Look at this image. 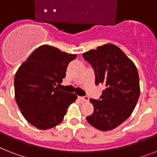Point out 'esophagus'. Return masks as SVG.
Returning <instances> with one entry per match:
<instances>
[{
	"label": "esophagus",
	"mask_w": 157,
	"mask_h": 157,
	"mask_svg": "<svg viewBox=\"0 0 157 157\" xmlns=\"http://www.w3.org/2000/svg\"><path fill=\"white\" fill-rule=\"evenodd\" d=\"M79 98L81 99V101H89V100H90V98H89V97L88 96L79 97Z\"/></svg>",
	"instance_id": "esophagus-1"
}]
</instances>
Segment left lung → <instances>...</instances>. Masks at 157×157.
<instances>
[{"instance_id": "8db88e82", "label": "left lung", "mask_w": 157, "mask_h": 157, "mask_svg": "<svg viewBox=\"0 0 157 157\" xmlns=\"http://www.w3.org/2000/svg\"><path fill=\"white\" fill-rule=\"evenodd\" d=\"M95 73V84L105 89L100 98L90 99L94 113L88 123L106 132L129 118L140 97V77L136 65L124 52L113 44H105L83 54Z\"/></svg>"}]
</instances>
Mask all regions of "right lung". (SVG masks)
I'll use <instances>...</instances> for the list:
<instances>
[{"label":"right lung","mask_w":157,"mask_h":157,"mask_svg":"<svg viewBox=\"0 0 157 157\" xmlns=\"http://www.w3.org/2000/svg\"><path fill=\"white\" fill-rule=\"evenodd\" d=\"M76 55L43 45L34 50L17 71L15 99L25 118L34 127L47 130L60 123L75 94L59 90L68 63Z\"/></svg>","instance_id":"right-lung-1"}]
</instances>
